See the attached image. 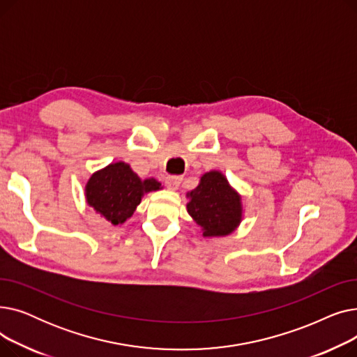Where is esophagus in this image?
Segmentation results:
<instances>
[{"mask_svg":"<svg viewBox=\"0 0 357 357\" xmlns=\"http://www.w3.org/2000/svg\"><path fill=\"white\" fill-rule=\"evenodd\" d=\"M181 182H182V176H176V175L166 176V179H165V185L167 186L169 190H172V191L178 190V186L181 185Z\"/></svg>","mask_w":357,"mask_h":357,"instance_id":"obj_1","label":"esophagus"}]
</instances>
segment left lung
<instances>
[{
    "instance_id": "obj_1",
    "label": "left lung",
    "mask_w": 357,
    "mask_h": 357,
    "mask_svg": "<svg viewBox=\"0 0 357 357\" xmlns=\"http://www.w3.org/2000/svg\"><path fill=\"white\" fill-rule=\"evenodd\" d=\"M190 215L202 229L205 237L230 234L240 222V197L230 188L227 179L220 172H208L199 185L188 194Z\"/></svg>"
}]
</instances>
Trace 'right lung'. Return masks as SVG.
Segmentation results:
<instances>
[{"label": "right lung", "mask_w": 357, "mask_h": 357, "mask_svg": "<svg viewBox=\"0 0 357 357\" xmlns=\"http://www.w3.org/2000/svg\"><path fill=\"white\" fill-rule=\"evenodd\" d=\"M159 188L156 179L142 181L127 163L119 162L93 174L85 191L91 207L117 226L133 215L144 192Z\"/></svg>", "instance_id": "1"}]
</instances>
